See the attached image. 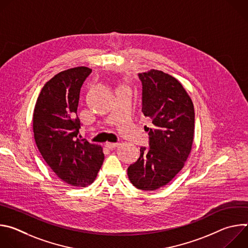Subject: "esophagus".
<instances>
[{"mask_svg":"<svg viewBox=\"0 0 248 248\" xmlns=\"http://www.w3.org/2000/svg\"><path fill=\"white\" fill-rule=\"evenodd\" d=\"M105 146L109 148V149H113V148H116L119 146V143H114V142H106Z\"/></svg>","mask_w":248,"mask_h":248,"instance_id":"esophagus-1","label":"esophagus"}]
</instances>
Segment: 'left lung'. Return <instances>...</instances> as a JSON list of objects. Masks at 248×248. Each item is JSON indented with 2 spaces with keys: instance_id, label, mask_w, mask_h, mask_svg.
<instances>
[{
  "instance_id": "1",
  "label": "left lung",
  "mask_w": 248,
  "mask_h": 248,
  "mask_svg": "<svg viewBox=\"0 0 248 248\" xmlns=\"http://www.w3.org/2000/svg\"><path fill=\"white\" fill-rule=\"evenodd\" d=\"M142 82V114L151 120L145 126L149 146L140 147V156L127 169L130 183L142 190L168 185L184 168L194 138L193 103L173 77L151 69L139 74Z\"/></svg>"
}]
</instances>
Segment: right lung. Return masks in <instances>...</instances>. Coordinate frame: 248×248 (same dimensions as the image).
Here are the masks:
<instances>
[{
	"mask_svg": "<svg viewBox=\"0 0 248 248\" xmlns=\"http://www.w3.org/2000/svg\"><path fill=\"white\" fill-rule=\"evenodd\" d=\"M91 72L89 67L77 66L57 74L41 89L33 112L39 152L58 178L73 186H90L104 161L100 145L78 137L80 88Z\"/></svg>",
	"mask_w": 248,
	"mask_h": 248,
	"instance_id": "1",
	"label": "right lung"
}]
</instances>
